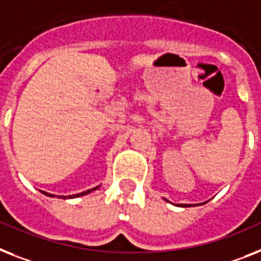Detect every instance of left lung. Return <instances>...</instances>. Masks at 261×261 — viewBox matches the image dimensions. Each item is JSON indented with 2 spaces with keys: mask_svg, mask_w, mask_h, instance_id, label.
Returning a JSON list of instances; mask_svg holds the SVG:
<instances>
[{
  "mask_svg": "<svg viewBox=\"0 0 261 261\" xmlns=\"http://www.w3.org/2000/svg\"><path fill=\"white\" fill-rule=\"evenodd\" d=\"M167 201H168V200H167ZM181 205H184V204H181Z\"/></svg>",
  "mask_w": 261,
  "mask_h": 261,
  "instance_id": "obj_1",
  "label": "left lung"
}]
</instances>
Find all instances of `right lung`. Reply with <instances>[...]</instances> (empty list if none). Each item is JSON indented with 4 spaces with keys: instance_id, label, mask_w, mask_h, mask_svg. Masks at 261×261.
<instances>
[{
    "instance_id": "1",
    "label": "right lung",
    "mask_w": 261,
    "mask_h": 261,
    "mask_svg": "<svg viewBox=\"0 0 261 261\" xmlns=\"http://www.w3.org/2000/svg\"><path fill=\"white\" fill-rule=\"evenodd\" d=\"M98 187H100V185H98ZM98 187H96V188H92V189H88V191H85V192L77 193V195L68 196V197H66V196H60V197H61V199H74V197H80V196H85V195H88V193L93 192V191H96V189H98ZM46 195H48V196H53V197H55V195H49V193H46Z\"/></svg>"
}]
</instances>
